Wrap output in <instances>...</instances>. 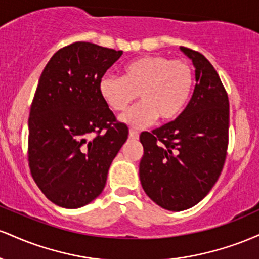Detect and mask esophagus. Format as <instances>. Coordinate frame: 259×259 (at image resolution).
Returning <instances> with one entry per match:
<instances>
[{
  "mask_svg": "<svg viewBox=\"0 0 259 259\" xmlns=\"http://www.w3.org/2000/svg\"><path fill=\"white\" fill-rule=\"evenodd\" d=\"M129 136H130V139L138 140L139 136H140V134H139V132L136 129H130L129 130Z\"/></svg>",
  "mask_w": 259,
  "mask_h": 259,
  "instance_id": "34e87169",
  "label": "esophagus"
}]
</instances>
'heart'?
Listing matches in <instances>:
<instances>
[{
    "mask_svg": "<svg viewBox=\"0 0 259 259\" xmlns=\"http://www.w3.org/2000/svg\"><path fill=\"white\" fill-rule=\"evenodd\" d=\"M194 80V70L186 61L148 55L124 65L121 76H103L100 94L117 113L125 112L140 96L142 102L123 117L125 123L140 127L157 117L160 121L177 119L191 97Z\"/></svg>",
    "mask_w": 259,
    "mask_h": 259,
    "instance_id": "b5f03b06",
    "label": "heart"
}]
</instances>
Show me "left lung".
Here are the masks:
<instances>
[{
    "instance_id": "left-lung-1",
    "label": "left lung",
    "mask_w": 259,
    "mask_h": 259,
    "mask_svg": "<svg viewBox=\"0 0 259 259\" xmlns=\"http://www.w3.org/2000/svg\"><path fill=\"white\" fill-rule=\"evenodd\" d=\"M196 68V86L177 119L142 133L140 180L148 197L180 212L206 197L228 154L229 99L218 73L200 52L181 46Z\"/></svg>"
}]
</instances>
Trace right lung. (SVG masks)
<instances>
[{
    "mask_svg": "<svg viewBox=\"0 0 259 259\" xmlns=\"http://www.w3.org/2000/svg\"><path fill=\"white\" fill-rule=\"evenodd\" d=\"M121 55L73 42L52 56L38 80L28 121L29 168L38 189L59 207H82L103 191L129 135L100 94L101 79Z\"/></svg>",
    "mask_w": 259,
    "mask_h": 259,
    "instance_id": "right-lung-1",
    "label": "right lung"
}]
</instances>
